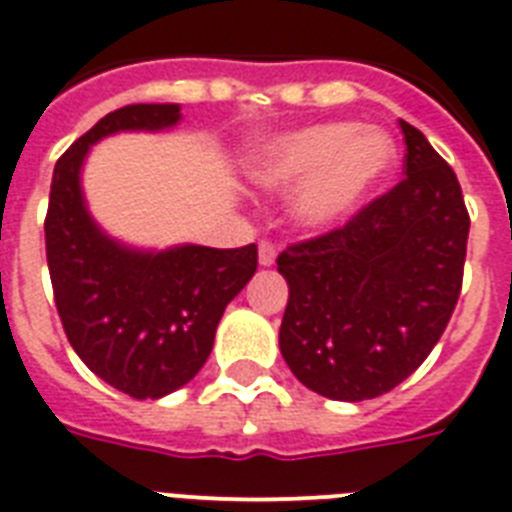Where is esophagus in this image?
<instances>
[{"instance_id": "34e87169", "label": "esophagus", "mask_w": 512, "mask_h": 512, "mask_svg": "<svg viewBox=\"0 0 512 512\" xmlns=\"http://www.w3.org/2000/svg\"><path fill=\"white\" fill-rule=\"evenodd\" d=\"M277 259V248L275 243H269V240H261L259 243V264L261 267H272Z\"/></svg>"}]
</instances>
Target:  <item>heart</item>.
I'll use <instances>...</instances> for the list:
<instances>
[{
	"instance_id": "b5f03b06",
	"label": "heart",
	"mask_w": 512,
	"mask_h": 512,
	"mask_svg": "<svg viewBox=\"0 0 512 512\" xmlns=\"http://www.w3.org/2000/svg\"><path fill=\"white\" fill-rule=\"evenodd\" d=\"M396 166V142L375 126L325 121L272 137L248 155L253 185L288 192L293 222L330 230L349 219Z\"/></svg>"
}]
</instances>
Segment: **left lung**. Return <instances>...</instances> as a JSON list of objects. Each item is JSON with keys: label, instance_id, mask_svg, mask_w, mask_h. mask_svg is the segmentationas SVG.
<instances>
[{"label": "left lung", "instance_id": "left-lung-1", "mask_svg": "<svg viewBox=\"0 0 512 512\" xmlns=\"http://www.w3.org/2000/svg\"><path fill=\"white\" fill-rule=\"evenodd\" d=\"M407 177L349 224L288 245L280 351L306 388L365 402L410 378L431 354L463 288L470 216L455 171L399 121Z\"/></svg>", "mask_w": 512, "mask_h": 512}]
</instances>
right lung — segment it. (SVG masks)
<instances>
[{"label":"right lung","mask_w":512,"mask_h":512,"mask_svg":"<svg viewBox=\"0 0 512 512\" xmlns=\"http://www.w3.org/2000/svg\"><path fill=\"white\" fill-rule=\"evenodd\" d=\"M179 118L171 102L113 110L65 150L49 190L47 267L65 335L94 375L134 399H161L198 375L224 309L259 264L253 243L142 251L89 214L81 190L89 147L118 132H163Z\"/></svg>","instance_id":"obj_1"}]
</instances>
